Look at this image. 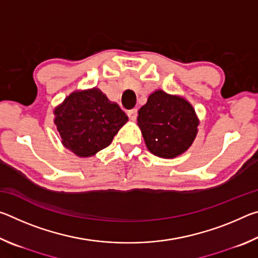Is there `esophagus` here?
Listing matches in <instances>:
<instances>
[{"label":"esophagus","instance_id":"1","mask_svg":"<svg viewBox=\"0 0 258 258\" xmlns=\"http://www.w3.org/2000/svg\"><path fill=\"white\" fill-rule=\"evenodd\" d=\"M127 115H128L131 120H135V119H137V116H138V109H132V110H128Z\"/></svg>","mask_w":258,"mask_h":258}]
</instances>
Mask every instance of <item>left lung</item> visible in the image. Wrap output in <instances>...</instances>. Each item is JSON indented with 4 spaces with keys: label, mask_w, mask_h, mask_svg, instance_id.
<instances>
[{
    "label": "left lung",
    "mask_w": 258,
    "mask_h": 258,
    "mask_svg": "<svg viewBox=\"0 0 258 258\" xmlns=\"http://www.w3.org/2000/svg\"><path fill=\"white\" fill-rule=\"evenodd\" d=\"M138 115L148 150L160 158L184 154L197 137L199 118L192 104L181 95L156 90Z\"/></svg>",
    "instance_id": "left-lung-1"
}]
</instances>
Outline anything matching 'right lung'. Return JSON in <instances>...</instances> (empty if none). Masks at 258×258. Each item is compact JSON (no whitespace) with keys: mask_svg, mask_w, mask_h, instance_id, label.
I'll return each mask as SVG.
<instances>
[{"mask_svg":"<svg viewBox=\"0 0 258 258\" xmlns=\"http://www.w3.org/2000/svg\"><path fill=\"white\" fill-rule=\"evenodd\" d=\"M62 146L81 158L107 148L128 117L98 87L76 90L53 110Z\"/></svg>","mask_w":258,"mask_h":258,"instance_id":"obj_1","label":"right lung"}]
</instances>
